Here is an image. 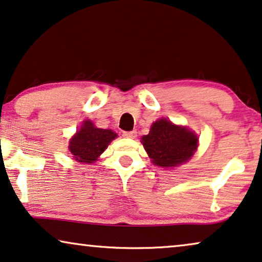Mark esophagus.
<instances>
[{
	"instance_id": "obj_1",
	"label": "esophagus",
	"mask_w": 262,
	"mask_h": 262,
	"mask_svg": "<svg viewBox=\"0 0 262 262\" xmlns=\"http://www.w3.org/2000/svg\"><path fill=\"white\" fill-rule=\"evenodd\" d=\"M123 136L125 138H136L137 137V131H125L123 132Z\"/></svg>"
}]
</instances>
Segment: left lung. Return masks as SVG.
Listing matches in <instances>:
<instances>
[{
  "mask_svg": "<svg viewBox=\"0 0 262 262\" xmlns=\"http://www.w3.org/2000/svg\"><path fill=\"white\" fill-rule=\"evenodd\" d=\"M142 143L155 165L175 168L192 157L199 146V137L185 126L161 118L151 125Z\"/></svg>",
  "mask_w": 262,
  "mask_h": 262,
  "instance_id": "left-lung-1",
  "label": "left lung"
}]
</instances>
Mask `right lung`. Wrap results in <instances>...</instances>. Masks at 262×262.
Instances as JSON below:
<instances>
[{"label":"right lung","mask_w":262,"mask_h":262,"mask_svg":"<svg viewBox=\"0 0 262 262\" xmlns=\"http://www.w3.org/2000/svg\"><path fill=\"white\" fill-rule=\"evenodd\" d=\"M116 137L117 134L112 130L96 127L91 120H84L80 130L71 138L68 150L77 162L91 164Z\"/></svg>","instance_id":"add662e5"}]
</instances>
